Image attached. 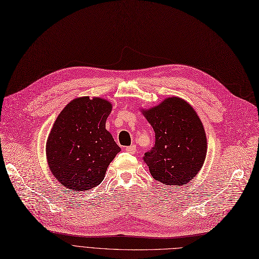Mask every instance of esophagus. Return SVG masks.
<instances>
[{
    "instance_id": "34e87169",
    "label": "esophagus",
    "mask_w": 259,
    "mask_h": 259,
    "mask_svg": "<svg viewBox=\"0 0 259 259\" xmlns=\"http://www.w3.org/2000/svg\"><path fill=\"white\" fill-rule=\"evenodd\" d=\"M126 151H127V152H129V154H136L137 147H136V145L128 146V147H126Z\"/></svg>"
}]
</instances>
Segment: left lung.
<instances>
[{
	"label": "left lung",
	"instance_id": "left-lung-1",
	"mask_svg": "<svg viewBox=\"0 0 259 259\" xmlns=\"http://www.w3.org/2000/svg\"><path fill=\"white\" fill-rule=\"evenodd\" d=\"M155 131V146L145 152L151 176L167 186H183L202 168L207 140L202 121L191 105L180 98H167L144 111Z\"/></svg>",
	"mask_w": 259,
	"mask_h": 259
}]
</instances>
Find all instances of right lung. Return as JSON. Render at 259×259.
Returning <instances> with one entry per match:
<instances>
[{
    "mask_svg": "<svg viewBox=\"0 0 259 259\" xmlns=\"http://www.w3.org/2000/svg\"><path fill=\"white\" fill-rule=\"evenodd\" d=\"M112 104L81 97L66 105L47 141V159L53 176L70 191L97 187L111 161L120 151L105 120Z\"/></svg>",
    "mask_w": 259,
    "mask_h": 259,
    "instance_id": "right-lung-1",
    "label": "right lung"
}]
</instances>
